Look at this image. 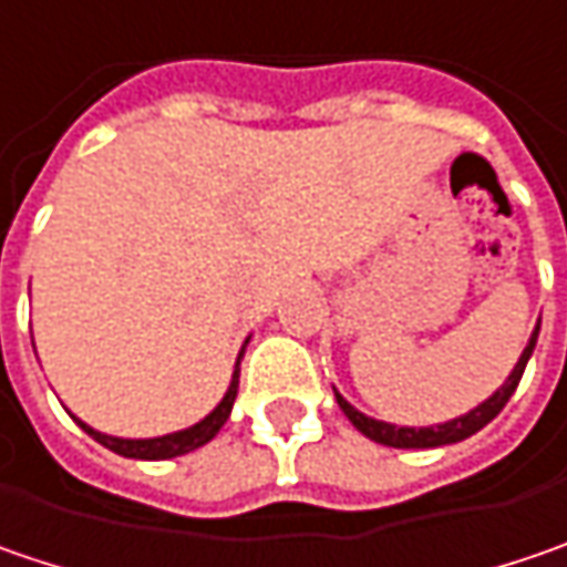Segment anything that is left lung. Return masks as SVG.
<instances>
[{
    "label": "left lung",
    "instance_id": "obj_1",
    "mask_svg": "<svg viewBox=\"0 0 567 567\" xmlns=\"http://www.w3.org/2000/svg\"><path fill=\"white\" fill-rule=\"evenodd\" d=\"M536 336H539V323H536V330L529 336L527 349H524V355L517 358V364H514V371L507 374V381L485 400L476 409H470L466 415H460V419H451V422H444V425H431V429H400V425H390V422H378V419H371V415H364V412H358L352 403H346L339 393H336V403L339 409L346 412V419L355 425L364 437H371V441H378V444H386V447H444V444H456V441H463V437H470V434H476L480 429H485L502 409L505 403L514 396V390H517V383L524 378V368H527L529 355H533V349H536Z\"/></svg>",
    "mask_w": 567,
    "mask_h": 567
}]
</instances>
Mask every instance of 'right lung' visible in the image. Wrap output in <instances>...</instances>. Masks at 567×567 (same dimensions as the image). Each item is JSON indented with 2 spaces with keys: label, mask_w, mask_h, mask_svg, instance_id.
Segmentation results:
<instances>
[{
  "label": "right lung",
  "mask_w": 567,
  "mask_h": 567,
  "mask_svg": "<svg viewBox=\"0 0 567 567\" xmlns=\"http://www.w3.org/2000/svg\"><path fill=\"white\" fill-rule=\"evenodd\" d=\"M240 358H244V349H240V355H237L235 364V374H231V383H228V393L221 396V403L212 409L209 415L203 419V422H196V425H189L184 431H174V434H161V437H113V434H101V431H94L91 425H85L82 419H75L82 431H87L97 444H104L107 451L120 456H133V460H171V456H181L189 454V451H196V447H203V444H209L212 437L221 431V425L228 422V415H231V406H235V396H237V381H240Z\"/></svg>",
  "instance_id": "1"
}]
</instances>
